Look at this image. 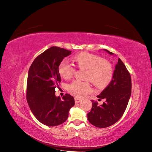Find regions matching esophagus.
<instances>
[{"instance_id": "esophagus-1", "label": "esophagus", "mask_w": 152, "mask_h": 152, "mask_svg": "<svg viewBox=\"0 0 152 152\" xmlns=\"http://www.w3.org/2000/svg\"><path fill=\"white\" fill-rule=\"evenodd\" d=\"M82 100L81 99H79V98H75V103H79Z\"/></svg>"}]
</instances>
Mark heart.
<instances>
[{"label":"heart","mask_w":152,"mask_h":152,"mask_svg":"<svg viewBox=\"0 0 152 152\" xmlns=\"http://www.w3.org/2000/svg\"><path fill=\"white\" fill-rule=\"evenodd\" d=\"M74 60L79 69H86L84 79L87 81H75L69 84L68 89L76 97H82L92 91L91 81L99 88L106 87L113 77V66L110 61L99 55L88 52H81L76 55ZM75 68L66 59L63 60L58 66L60 75L65 79L73 76Z\"/></svg>","instance_id":"heart-1"}]
</instances>
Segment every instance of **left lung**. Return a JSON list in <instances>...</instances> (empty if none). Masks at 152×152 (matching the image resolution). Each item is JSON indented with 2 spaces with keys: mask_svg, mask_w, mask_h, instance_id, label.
I'll return each instance as SVG.
<instances>
[{
  "mask_svg": "<svg viewBox=\"0 0 152 152\" xmlns=\"http://www.w3.org/2000/svg\"><path fill=\"white\" fill-rule=\"evenodd\" d=\"M110 55L113 53L104 49ZM131 77L120 58L115 66L112 80L97 97L105 99L102 105L92 100V107L87 114L89 121L94 126L103 128L116 123L123 115L131 95Z\"/></svg>",
  "mask_w": 152,
  "mask_h": 152,
  "instance_id": "obj_1",
  "label": "left lung"
}]
</instances>
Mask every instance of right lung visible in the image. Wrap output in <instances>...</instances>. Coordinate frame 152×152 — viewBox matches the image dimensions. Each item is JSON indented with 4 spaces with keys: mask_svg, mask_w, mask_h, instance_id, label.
Segmentation results:
<instances>
[{
    "mask_svg": "<svg viewBox=\"0 0 152 152\" xmlns=\"http://www.w3.org/2000/svg\"><path fill=\"white\" fill-rule=\"evenodd\" d=\"M71 51L52 47L35 58L28 71L26 100L39 121L48 126H56L65 122L75 99L69 94L56 97L55 88L61 82L58 66Z\"/></svg>",
    "mask_w": 152,
    "mask_h": 152,
    "instance_id": "add662e5",
    "label": "right lung"
}]
</instances>
